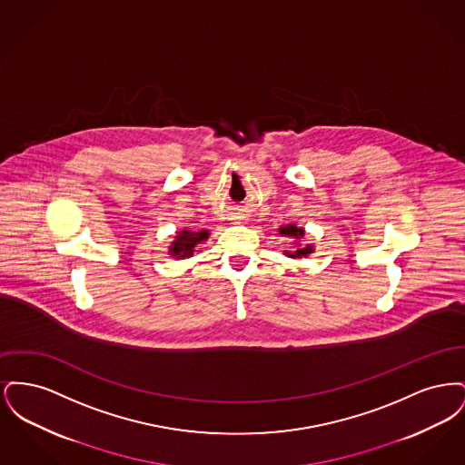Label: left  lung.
Segmentation results:
<instances>
[{
  "label": "left lung",
  "mask_w": 465,
  "mask_h": 465,
  "mask_svg": "<svg viewBox=\"0 0 465 465\" xmlns=\"http://www.w3.org/2000/svg\"><path fill=\"white\" fill-rule=\"evenodd\" d=\"M279 233H281L282 237H288L291 241H300V239L305 237V230L300 228V226H296L294 223H289V224L281 226V228H279ZM312 252H313V245L307 243V245H298L294 251H286L284 254L289 256V258H307Z\"/></svg>",
  "instance_id": "left-lung-1"
}]
</instances>
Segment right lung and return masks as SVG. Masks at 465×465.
Listing matches in <instances>:
<instances>
[{"instance_id": "obj_1", "label": "right lung", "mask_w": 465, "mask_h": 465, "mask_svg": "<svg viewBox=\"0 0 465 465\" xmlns=\"http://www.w3.org/2000/svg\"><path fill=\"white\" fill-rule=\"evenodd\" d=\"M209 239V232L207 230H200V232H192L188 228H183L181 232H177L174 241L169 247V254L176 260H184L193 256L195 247L199 243L203 242Z\"/></svg>"}]
</instances>
